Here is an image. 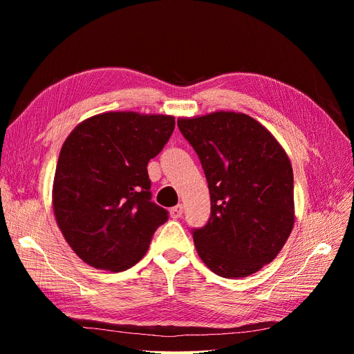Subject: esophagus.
<instances>
[{"label": "esophagus", "instance_id": "1", "mask_svg": "<svg viewBox=\"0 0 354 354\" xmlns=\"http://www.w3.org/2000/svg\"><path fill=\"white\" fill-rule=\"evenodd\" d=\"M169 216H171V218H180L181 216H183V205H181V203H178V205L171 208L169 209Z\"/></svg>", "mask_w": 354, "mask_h": 354}]
</instances>
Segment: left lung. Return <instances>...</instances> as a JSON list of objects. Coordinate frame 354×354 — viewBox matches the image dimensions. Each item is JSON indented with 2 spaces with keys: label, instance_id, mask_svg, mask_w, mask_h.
Masks as SVG:
<instances>
[{
  "label": "left lung",
  "instance_id": "obj_1",
  "mask_svg": "<svg viewBox=\"0 0 354 354\" xmlns=\"http://www.w3.org/2000/svg\"><path fill=\"white\" fill-rule=\"evenodd\" d=\"M181 134L205 173L211 217L194 230L201 260L221 277L259 272L281 252L294 227L291 160L254 118L218 111L180 118Z\"/></svg>",
  "mask_w": 354,
  "mask_h": 354
}]
</instances>
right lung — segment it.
Listing matches in <instances>:
<instances>
[{"label": "right lung", "mask_w": 354, "mask_h": 354, "mask_svg": "<svg viewBox=\"0 0 354 354\" xmlns=\"http://www.w3.org/2000/svg\"><path fill=\"white\" fill-rule=\"evenodd\" d=\"M174 125L171 115L104 112L68 136L53 181V211L84 263L122 272L143 259L168 218L151 201L147 162L162 151Z\"/></svg>", "instance_id": "1"}]
</instances>
